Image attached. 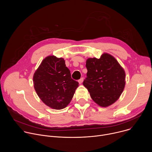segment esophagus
Returning a JSON list of instances; mask_svg holds the SVG:
<instances>
[{"mask_svg": "<svg viewBox=\"0 0 152 152\" xmlns=\"http://www.w3.org/2000/svg\"><path fill=\"white\" fill-rule=\"evenodd\" d=\"M83 77H81L79 80H78V82H79V83L80 84V83H82V82H83Z\"/></svg>", "mask_w": 152, "mask_h": 152, "instance_id": "obj_1", "label": "esophagus"}]
</instances>
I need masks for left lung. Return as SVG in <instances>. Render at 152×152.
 Returning a JSON list of instances; mask_svg holds the SVG:
<instances>
[{
	"label": "left lung",
	"instance_id": "8db88e82",
	"mask_svg": "<svg viewBox=\"0 0 152 152\" xmlns=\"http://www.w3.org/2000/svg\"><path fill=\"white\" fill-rule=\"evenodd\" d=\"M88 70L83 82L92 99L99 106L106 107L120 96L125 86V72L111 55L103 54L99 59L88 58Z\"/></svg>",
	"mask_w": 152,
	"mask_h": 152
}]
</instances>
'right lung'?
Wrapping results in <instances>:
<instances>
[{
    "mask_svg": "<svg viewBox=\"0 0 152 152\" xmlns=\"http://www.w3.org/2000/svg\"><path fill=\"white\" fill-rule=\"evenodd\" d=\"M33 80L40 99L55 110L68 105L79 86L78 82L72 78L64 59L55 56L43 59L34 75Z\"/></svg>",
    "mask_w": 152,
    "mask_h": 152,
    "instance_id": "obj_1",
    "label": "right lung"
}]
</instances>
